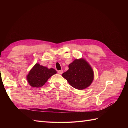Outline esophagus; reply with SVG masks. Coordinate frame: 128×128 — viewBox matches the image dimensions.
<instances>
[{
  "label": "esophagus",
  "mask_w": 128,
  "mask_h": 128,
  "mask_svg": "<svg viewBox=\"0 0 128 128\" xmlns=\"http://www.w3.org/2000/svg\"><path fill=\"white\" fill-rule=\"evenodd\" d=\"M58 72L59 74H62L63 73V70H58Z\"/></svg>",
  "instance_id": "34e87169"
}]
</instances>
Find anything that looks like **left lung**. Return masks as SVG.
<instances>
[{
  "instance_id": "8db88e82",
  "label": "left lung",
  "mask_w": 128,
  "mask_h": 128,
  "mask_svg": "<svg viewBox=\"0 0 128 128\" xmlns=\"http://www.w3.org/2000/svg\"><path fill=\"white\" fill-rule=\"evenodd\" d=\"M68 67V70L62 76L72 86L82 90L91 84L94 78V70L86 60L75 59Z\"/></svg>"
}]
</instances>
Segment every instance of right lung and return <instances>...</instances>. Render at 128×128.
<instances>
[{"label": "right lung", "instance_id": "right-lung-1", "mask_svg": "<svg viewBox=\"0 0 128 128\" xmlns=\"http://www.w3.org/2000/svg\"><path fill=\"white\" fill-rule=\"evenodd\" d=\"M56 73V71L53 68L48 69L37 63L29 72L26 79L31 86L40 88L43 86L48 79Z\"/></svg>", "mask_w": 128, "mask_h": 128}]
</instances>
